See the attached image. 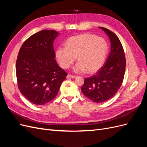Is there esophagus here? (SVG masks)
Listing matches in <instances>:
<instances>
[{"label":"esophagus","mask_w":147,"mask_h":147,"mask_svg":"<svg viewBox=\"0 0 147 147\" xmlns=\"http://www.w3.org/2000/svg\"><path fill=\"white\" fill-rule=\"evenodd\" d=\"M77 76H75V75H71V74H68L67 76V78H76Z\"/></svg>","instance_id":"1"}]
</instances>
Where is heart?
Masks as SVG:
<instances>
[{
    "label": "heart",
    "mask_w": 147,
    "mask_h": 147,
    "mask_svg": "<svg viewBox=\"0 0 147 147\" xmlns=\"http://www.w3.org/2000/svg\"><path fill=\"white\" fill-rule=\"evenodd\" d=\"M66 43V47L57 49L56 57L62 67L68 69L77 56L78 63L74 68L77 72L86 70L88 73L96 72L104 64L109 51L105 40L94 34L75 35L69 38Z\"/></svg>",
    "instance_id": "heart-1"
}]
</instances>
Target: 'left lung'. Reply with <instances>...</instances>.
<instances>
[{
    "label": "left lung",
    "mask_w": 147,
    "mask_h": 147,
    "mask_svg": "<svg viewBox=\"0 0 147 147\" xmlns=\"http://www.w3.org/2000/svg\"><path fill=\"white\" fill-rule=\"evenodd\" d=\"M107 34L111 51L104 65L92 77L84 78L81 88L83 94L97 103L113 97L121 87L126 68V58L121 43L117 35L105 28L99 27Z\"/></svg>",
    "instance_id": "1"
}]
</instances>
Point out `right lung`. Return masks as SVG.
Here are the masks:
<instances>
[{
	"label": "right lung",
	"mask_w": 147,
	"mask_h": 147,
	"mask_svg": "<svg viewBox=\"0 0 147 147\" xmlns=\"http://www.w3.org/2000/svg\"><path fill=\"white\" fill-rule=\"evenodd\" d=\"M59 33L43 30L22 45L16 63L18 86L32 104L42 105L57 96L67 74L55 59L53 42Z\"/></svg>",
	"instance_id": "1"
}]
</instances>
